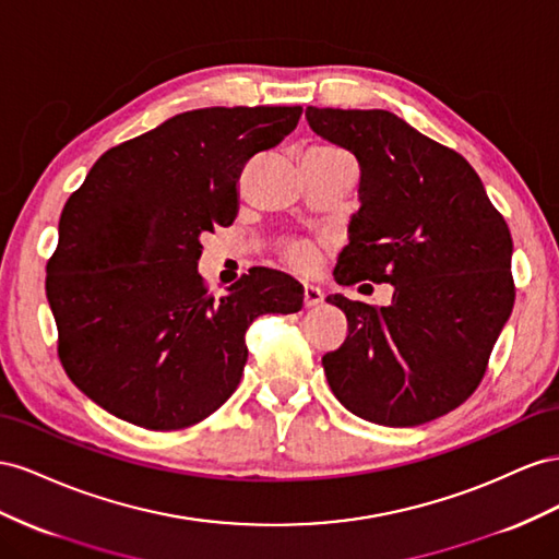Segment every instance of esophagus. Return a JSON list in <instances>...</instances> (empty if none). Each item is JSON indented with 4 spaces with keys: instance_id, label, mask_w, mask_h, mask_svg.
Returning a JSON list of instances; mask_svg holds the SVG:
<instances>
[{
    "instance_id": "1",
    "label": "esophagus",
    "mask_w": 559,
    "mask_h": 559,
    "mask_svg": "<svg viewBox=\"0 0 559 559\" xmlns=\"http://www.w3.org/2000/svg\"><path fill=\"white\" fill-rule=\"evenodd\" d=\"M323 290L321 288H316V285H311V283H307L305 285V307H316V305H321L323 301Z\"/></svg>"
}]
</instances>
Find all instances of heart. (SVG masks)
Returning a JSON list of instances; mask_svg holds the SVG:
<instances>
[{
	"mask_svg": "<svg viewBox=\"0 0 559 559\" xmlns=\"http://www.w3.org/2000/svg\"><path fill=\"white\" fill-rule=\"evenodd\" d=\"M288 262L295 266H309L313 262V250L309 246H295L288 250Z\"/></svg>",
	"mask_w": 559,
	"mask_h": 559,
	"instance_id": "obj_1",
	"label": "heart"
}]
</instances>
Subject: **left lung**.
Returning a JSON list of instances; mask_svg holds the SVG:
<instances>
[{
  "label": "left lung",
  "mask_w": 559,
  "mask_h": 559,
  "mask_svg": "<svg viewBox=\"0 0 559 559\" xmlns=\"http://www.w3.org/2000/svg\"><path fill=\"white\" fill-rule=\"evenodd\" d=\"M356 156L360 209L334 281L391 283V307L330 295L348 334L323 356L334 397L379 426H419L477 389L513 311V238L464 156L386 109L307 107Z\"/></svg>",
  "instance_id": "obj_1"
}]
</instances>
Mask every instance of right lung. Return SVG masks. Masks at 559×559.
<instances>
[{"mask_svg": "<svg viewBox=\"0 0 559 559\" xmlns=\"http://www.w3.org/2000/svg\"><path fill=\"white\" fill-rule=\"evenodd\" d=\"M301 107H203L107 150L68 199L46 297L74 386L115 417L175 430L236 391L246 332L295 313L305 288L274 269L215 297L199 274L201 234L238 213L254 154L295 131Z\"/></svg>", "mask_w": 559, "mask_h": 559, "instance_id": "1", "label": "right lung"}]
</instances>
